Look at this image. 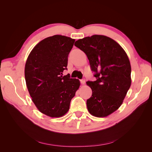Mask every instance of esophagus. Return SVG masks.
Segmentation results:
<instances>
[{
  "label": "esophagus",
  "mask_w": 152,
  "mask_h": 152,
  "mask_svg": "<svg viewBox=\"0 0 152 152\" xmlns=\"http://www.w3.org/2000/svg\"><path fill=\"white\" fill-rule=\"evenodd\" d=\"M80 83H81L82 84H85V82H86V80H85V79H82L80 80Z\"/></svg>",
  "instance_id": "esophagus-1"
}]
</instances>
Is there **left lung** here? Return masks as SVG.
Returning <instances> with one entry per match:
<instances>
[{
	"instance_id": "8db88e82",
	"label": "left lung",
	"mask_w": 152,
	"mask_h": 152,
	"mask_svg": "<svg viewBox=\"0 0 152 152\" xmlns=\"http://www.w3.org/2000/svg\"><path fill=\"white\" fill-rule=\"evenodd\" d=\"M75 45L87 55L96 79L86 82L93 92L87 100V110L95 117H107L121 107L130 88L129 59L120 45L104 35L86 37Z\"/></svg>"
}]
</instances>
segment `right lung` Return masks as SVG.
<instances>
[{
    "label": "right lung",
    "mask_w": 152,
    "mask_h": 152,
    "mask_svg": "<svg viewBox=\"0 0 152 152\" xmlns=\"http://www.w3.org/2000/svg\"><path fill=\"white\" fill-rule=\"evenodd\" d=\"M75 39L56 35L37 44L27 58L25 77L36 107L50 117H60L70 108L80 86L79 79L62 76Z\"/></svg>",
    "instance_id": "obj_1"
}]
</instances>
